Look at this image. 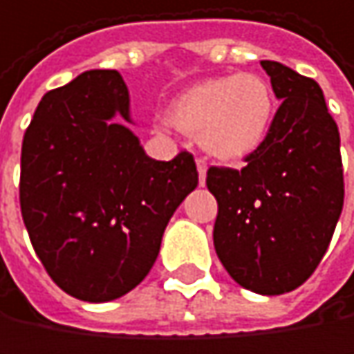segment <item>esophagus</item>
Here are the masks:
<instances>
[{"instance_id":"1","label":"esophagus","mask_w":354,"mask_h":354,"mask_svg":"<svg viewBox=\"0 0 354 354\" xmlns=\"http://www.w3.org/2000/svg\"><path fill=\"white\" fill-rule=\"evenodd\" d=\"M196 165H198V175H200V185H204L206 183V160L202 158V156H198L196 158Z\"/></svg>"}]
</instances>
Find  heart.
Returning <instances> with one entry per match:
<instances>
[{
	"mask_svg": "<svg viewBox=\"0 0 354 354\" xmlns=\"http://www.w3.org/2000/svg\"><path fill=\"white\" fill-rule=\"evenodd\" d=\"M274 111V92L262 76L231 74L183 90L169 109V121L198 136L208 154L239 162L264 144Z\"/></svg>",
	"mask_w": 354,
	"mask_h": 354,
	"instance_id": "b5f03b06",
	"label": "heart"
}]
</instances>
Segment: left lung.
I'll return each instance as SVG.
<instances>
[{
	"mask_svg": "<svg viewBox=\"0 0 354 354\" xmlns=\"http://www.w3.org/2000/svg\"><path fill=\"white\" fill-rule=\"evenodd\" d=\"M278 106L241 171L210 167L214 250L231 278L260 295L301 286L322 262L344 204L338 125L311 78L262 62Z\"/></svg>",
	"mask_w": 354,
	"mask_h": 354,
	"instance_id": "1",
	"label": "left lung"
}]
</instances>
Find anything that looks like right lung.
Returning <instances> with one entry per match:
<instances>
[{"mask_svg": "<svg viewBox=\"0 0 354 354\" xmlns=\"http://www.w3.org/2000/svg\"><path fill=\"white\" fill-rule=\"evenodd\" d=\"M119 72L90 70L49 90L24 133L20 208L30 243L68 295L104 303L136 288L198 185L196 160H154L129 123Z\"/></svg>", "mask_w": 354, "mask_h": 354, "instance_id": "obj_1", "label": "right lung"}]
</instances>
